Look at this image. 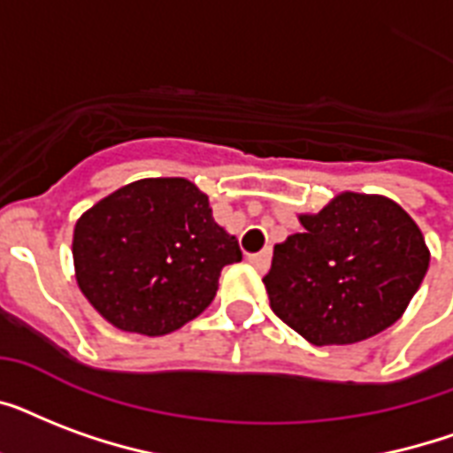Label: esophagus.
<instances>
[{
    "instance_id": "esophagus-1",
    "label": "esophagus",
    "mask_w": 453,
    "mask_h": 453,
    "mask_svg": "<svg viewBox=\"0 0 453 453\" xmlns=\"http://www.w3.org/2000/svg\"><path fill=\"white\" fill-rule=\"evenodd\" d=\"M270 258H273L270 249H263V251H258V254L249 256V263H251L258 273H265V270L270 268Z\"/></svg>"
}]
</instances>
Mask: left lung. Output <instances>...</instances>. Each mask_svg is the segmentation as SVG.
<instances>
[{
  "mask_svg": "<svg viewBox=\"0 0 453 453\" xmlns=\"http://www.w3.org/2000/svg\"><path fill=\"white\" fill-rule=\"evenodd\" d=\"M275 244L270 308L315 345L357 343L402 317L428 273L421 230L400 204L343 192Z\"/></svg>",
  "mask_w": 453,
  "mask_h": 453,
  "instance_id": "1",
  "label": "left lung"
}]
</instances>
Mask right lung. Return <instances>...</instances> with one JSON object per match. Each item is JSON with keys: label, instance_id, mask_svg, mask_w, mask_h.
Returning <instances> with one entry per match:
<instances>
[{"label": "right lung", "instance_id": "1", "mask_svg": "<svg viewBox=\"0 0 453 453\" xmlns=\"http://www.w3.org/2000/svg\"><path fill=\"white\" fill-rule=\"evenodd\" d=\"M77 284L117 329L164 336L219 289L240 244L213 220L209 197L185 178H143L91 206L74 226Z\"/></svg>", "mask_w": 453, "mask_h": 453}]
</instances>
